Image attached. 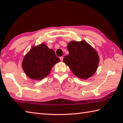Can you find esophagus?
Wrapping results in <instances>:
<instances>
[{
    "mask_svg": "<svg viewBox=\"0 0 123 123\" xmlns=\"http://www.w3.org/2000/svg\"><path fill=\"white\" fill-rule=\"evenodd\" d=\"M60 60H61V61H63V56L60 57Z\"/></svg>",
    "mask_w": 123,
    "mask_h": 123,
    "instance_id": "1",
    "label": "esophagus"
}]
</instances>
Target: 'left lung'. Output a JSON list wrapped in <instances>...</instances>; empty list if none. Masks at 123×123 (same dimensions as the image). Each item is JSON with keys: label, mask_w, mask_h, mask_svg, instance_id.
Here are the masks:
<instances>
[{"label": "left lung", "mask_w": 123, "mask_h": 123, "mask_svg": "<svg viewBox=\"0 0 123 123\" xmlns=\"http://www.w3.org/2000/svg\"><path fill=\"white\" fill-rule=\"evenodd\" d=\"M69 53L64 57L63 62L78 78L87 79L95 73L99 63L97 50L83 40L71 41L67 45Z\"/></svg>", "instance_id": "8db88e82"}]
</instances>
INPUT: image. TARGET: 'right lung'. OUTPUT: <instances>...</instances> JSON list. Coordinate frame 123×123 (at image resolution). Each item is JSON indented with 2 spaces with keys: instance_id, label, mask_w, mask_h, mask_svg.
<instances>
[{
  "instance_id": "1",
  "label": "right lung",
  "mask_w": 123,
  "mask_h": 123,
  "mask_svg": "<svg viewBox=\"0 0 123 123\" xmlns=\"http://www.w3.org/2000/svg\"><path fill=\"white\" fill-rule=\"evenodd\" d=\"M60 61L52 49L44 43L33 46L24 56L22 67L25 74L33 80H42L49 75L53 67Z\"/></svg>"
}]
</instances>
